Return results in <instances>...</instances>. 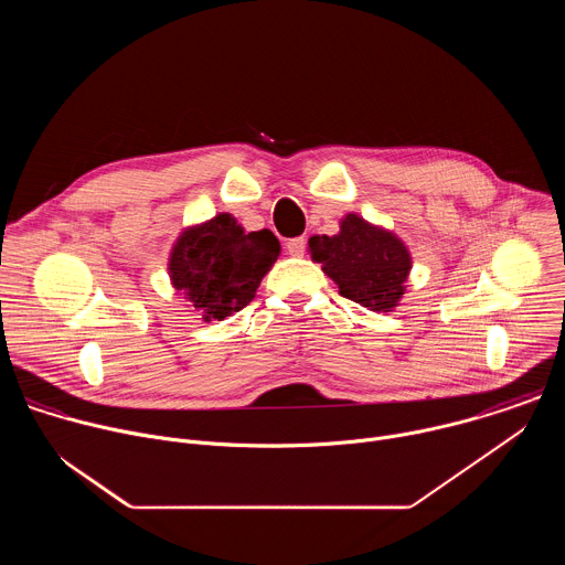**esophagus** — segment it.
Wrapping results in <instances>:
<instances>
[{
  "instance_id": "34e87169",
  "label": "esophagus",
  "mask_w": 565,
  "mask_h": 565,
  "mask_svg": "<svg viewBox=\"0 0 565 565\" xmlns=\"http://www.w3.org/2000/svg\"><path fill=\"white\" fill-rule=\"evenodd\" d=\"M286 248H288V255H292V257H301V255L306 253V238H303V236L290 238L288 244H286Z\"/></svg>"
}]
</instances>
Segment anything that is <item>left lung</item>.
I'll return each instance as SVG.
<instances>
[{"mask_svg":"<svg viewBox=\"0 0 565 565\" xmlns=\"http://www.w3.org/2000/svg\"><path fill=\"white\" fill-rule=\"evenodd\" d=\"M310 255L340 288V295L377 312H388L405 295L412 270L407 246L358 214H347L335 236L317 234L308 241Z\"/></svg>","mask_w":565,"mask_h":565,"instance_id":"left-lung-1","label":"left lung"}]
</instances>
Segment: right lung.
Here are the masks:
<instances>
[{
    "label": "right lung",
    "instance_id": "obj_1",
    "mask_svg": "<svg viewBox=\"0 0 565 565\" xmlns=\"http://www.w3.org/2000/svg\"><path fill=\"white\" fill-rule=\"evenodd\" d=\"M279 250L270 230L244 232L232 214L221 212L179 236L170 277L205 321L225 319L255 299Z\"/></svg>",
    "mask_w": 565,
    "mask_h": 565
}]
</instances>
